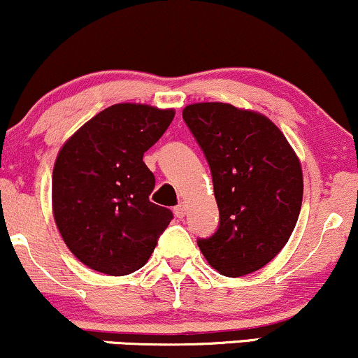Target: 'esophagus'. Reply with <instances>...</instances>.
I'll use <instances>...</instances> for the list:
<instances>
[{
  "mask_svg": "<svg viewBox=\"0 0 358 358\" xmlns=\"http://www.w3.org/2000/svg\"><path fill=\"white\" fill-rule=\"evenodd\" d=\"M173 212H175V215L178 217V219H183L185 213H187V205H185L183 202L178 203V205H176V207H175Z\"/></svg>",
  "mask_w": 358,
  "mask_h": 358,
  "instance_id": "esophagus-1",
  "label": "esophagus"
}]
</instances>
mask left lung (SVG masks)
Wrapping results in <instances>:
<instances>
[{"instance_id": "1", "label": "left lung", "mask_w": 358, "mask_h": 358, "mask_svg": "<svg viewBox=\"0 0 358 358\" xmlns=\"http://www.w3.org/2000/svg\"><path fill=\"white\" fill-rule=\"evenodd\" d=\"M183 119L212 171L220 225L199 248L220 274L264 268L289 241L303 200L299 158L264 114L225 102H196Z\"/></svg>"}]
</instances>
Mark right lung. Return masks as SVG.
<instances>
[{"mask_svg":"<svg viewBox=\"0 0 358 358\" xmlns=\"http://www.w3.org/2000/svg\"><path fill=\"white\" fill-rule=\"evenodd\" d=\"M173 117V109L114 104L60 148L52 175L53 219L87 268L109 276L134 273L173 219L171 210L150 202L155 175L143 162Z\"/></svg>","mask_w":358,"mask_h":358,"instance_id":"1","label":"right lung"}]
</instances>
